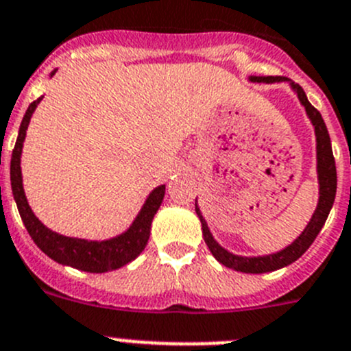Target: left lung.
Instances as JSON below:
<instances>
[{
  "instance_id": "1",
  "label": "left lung",
  "mask_w": 351,
  "mask_h": 351,
  "mask_svg": "<svg viewBox=\"0 0 351 351\" xmlns=\"http://www.w3.org/2000/svg\"><path fill=\"white\" fill-rule=\"evenodd\" d=\"M253 82H279L286 81V77H279V75H269V77H252ZM293 89L298 95L300 101L305 106L306 115L312 120L313 128H315V136H317V172H319V186H320V198L319 205H317L315 213L310 219L308 226L305 228V231L300 234V238L296 239L293 245H289L288 248H285L282 252L274 253V255L267 256H238L229 253L228 250H223L222 246L217 245L215 239L210 234L208 228H206V222L203 220L202 213H199L198 206H196V213H198L199 220H202V229H203V238H205L206 246L212 252V255L219 260L222 265L229 267V269L239 270V272H248V274H263V272H272V270H278L281 267L289 265L295 260H298L306 250L310 248V245L313 243V239L317 238V234L320 232V229L324 228L326 219H328L329 212L332 208V203H335L336 196V184H338V178H336V163L335 156H332L331 149V139H329V132L326 123H324L322 115L319 113V110L312 105V103L306 99L305 91L300 84L291 82Z\"/></svg>"
}]
</instances>
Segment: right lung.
Masks as SVG:
<instances>
[{
	"mask_svg": "<svg viewBox=\"0 0 351 351\" xmlns=\"http://www.w3.org/2000/svg\"><path fill=\"white\" fill-rule=\"evenodd\" d=\"M39 101H41V98L32 101L25 115H23L19 129V138H16L15 148L12 152V162H10L13 198H15L16 208H19L20 217H22L23 226L31 234V238L34 239L36 245L39 246V250L45 252L55 262L84 270V272L96 274L120 269L122 265L134 260L145 250L146 243L149 239L152 220L155 217L156 210L162 205L163 195H165V186H158L156 189H153V193L148 196L145 206L141 208L139 215L136 217L131 228L123 234L108 239V241H86V239L65 238V236L49 231L32 213L31 206L25 199V195H23L22 172H20V153H22L25 131H27L32 112H34Z\"/></svg>",
	"mask_w": 351,
	"mask_h": 351,
	"instance_id": "obj_1",
	"label": "right lung"
}]
</instances>
